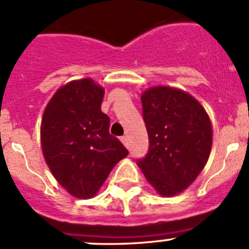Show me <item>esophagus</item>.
Listing matches in <instances>:
<instances>
[{"label":"esophagus","instance_id":"esophagus-1","mask_svg":"<svg viewBox=\"0 0 249 249\" xmlns=\"http://www.w3.org/2000/svg\"><path fill=\"white\" fill-rule=\"evenodd\" d=\"M120 141H122V143H123V144H126V142H127V137H126V136H123V137H120Z\"/></svg>","mask_w":249,"mask_h":249}]
</instances>
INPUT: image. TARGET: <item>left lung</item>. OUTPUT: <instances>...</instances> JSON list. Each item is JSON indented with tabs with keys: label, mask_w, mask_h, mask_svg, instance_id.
<instances>
[{
	"label": "left lung",
	"mask_w": 249,
	"mask_h": 249,
	"mask_svg": "<svg viewBox=\"0 0 249 249\" xmlns=\"http://www.w3.org/2000/svg\"><path fill=\"white\" fill-rule=\"evenodd\" d=\"M149 152L137 165L159 195L175 196L190 187L207 164L212 123L189 92L155 85L141 95Z\"/></svg>",
	"instance_id": "1"
}]
</instances>
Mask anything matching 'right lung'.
Listing matches in <instances>:
<instances>
[{
  "label": "right lung",
  "mask_w": 249,
  "mask_h": 249,
  "mask_svg": "<svg viewBox=\"0 0 249 249\" xmlns=\"http://www.w3.org/2000/svg\"><path fill=\"white\" fill-rule=\"evenodd\" d=\"M104 95L92 78L71 80L56 90L42 117L44 160L57 183L78 199L94 197L129 154L109 135V118L101 110Z\"/></svg>",
  "instance_id": "right-lung-1"
}]
</instances>
